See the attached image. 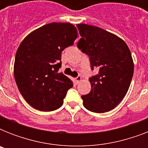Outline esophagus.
<instances>
[{
    "mask_svg": "<svg viewBox=\"0 0 148 148\" xmlns=\"http://www.w3.org/2000/svg\"><path fill=\"white\" fill-rule=\"evenodd\" d=\"M81 80H82V77H81L80 76V75H78V76L76 78H75V81H76L77 84H78L79 82H80V81H81Z\"/></svg>",
    "mask_w": 148,
    "mask_h": 148,
    "instance_id": "esophagus-1",
    "label": "esophagus"
}]
</instances>
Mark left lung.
Returning a JSON list of instances; mask_svg holds the SVG:
<instances>
[{
  "instance_id": "obj_1",
  "label": "left lung",
  "mask_w": 148,
  "mask_h": 148,
  "mask_svg": "<svg viewBox=\"0 0 148 148\" xmlns=\"http://www.w3.org/2000/svg\"><path fill=\"white\" fill-rule=\"evenodd\" d=\"M78 49L89 57L90 68L99 69L89 81L91 90L81 96L86 109L95 113L112 110L123 100L134 74L131 51L124 40L98 27L77 24Z\"/></svg>"
}]
</instances>
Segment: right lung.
Listing matches in <instances>:
<instances>
[{
	"mask_svg": "<svg viewBox=\"0 0 148 148\" xmlns=\"http://www.w3.org/2000/svg\"><path fill=\"white\" fill-rule=\"evenodd\" d=\"M78 34L69 23H51L29 34L15 56L14 74L24 100L38 110L61 107L73 83L59 73L61 52L74 45Z\"/></svg>",
	"mask_w": 148,
	"mask_h": 148,
	"instance_id": "1",
	"label": "right lung"
}]
</instances>
